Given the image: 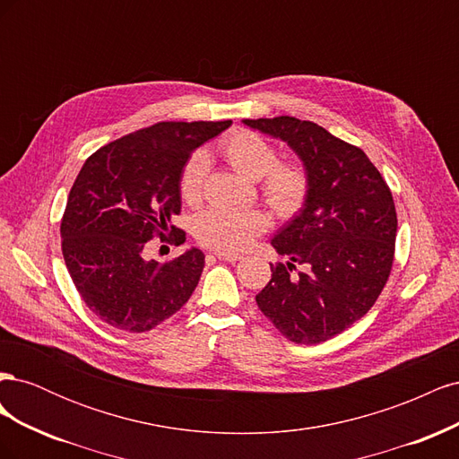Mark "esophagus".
Returning a JSON list of instances; mask_svg holds the SVG:
<instances>
[{"label":"esophagus","mask_w":459,"mask_h":459,"mask_svg":"<svg viewBox=\"0 0 459 459\" xmlns=\"http://www.w3.org/2000/svg\"><path fill=\"white\" fill-rule=\"evenodd\" d=\"M214 256L220 260H228V262H238L243 258L239 253H226V251H216Z\"/></svg>","instance_id":"obj_1"}]
</instances>
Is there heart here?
Listing matches in <instances>:
<instances>
[{
  "label": "heart",
  "instance_id": "obj_1",
  "mask_svg": "<svg viewBox=\"0 0 459 459\" xmlns=\"http://www.w3.org/2000/svg\"><path fill=\"white\" fill-rule=\"evenodd\" d=\"M233 170L248 179H260L262 197L277 214L293 216L310 193V176L299 160H280L277 149L251 130H233L220 143ZM203 151L191 155L179 178V195L189 204L201 201L208 174ZM268 228V218L258 208H211L195 218V238L201 245L220 251H239Z\"/></svg>",
  "mask_w": 459,
  "mask_h": 459
}]
</instances>
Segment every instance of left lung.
Returning a JSON list of instances; mask_svg holds the SVG:
<instances>
[{
    "mask_svg": "<svg viewBox=\"0 0 459 459\" xmlns=\"http://www.w3.org/2000/svg\"><path fill=\"white\" fill-rule=\"evenodd\" d=\"M243 122L287 142L310 176L307 203L272 239L289 262L270 264L256 304L289 341H329L364 317L388 281L398 228L393 193L362 149L310 120Z\"/></svg>",
    "mask_w": 459,
    "mask_h": 459,
    "instance_id": "obj_1",
    "label": "left lung"
}]
</instances>
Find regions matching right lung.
<instances>
[{
	"instance_id": "right-lung-1",
	"label": "right lung",
	"mask_w": 459,
	"mask_h": 459,
	"mask_svg": "<svg viewBox=\"0 0 459 459\" xmlns=\"http://www.w3.org/2000/svg\"><path fill=\"white\" fill-rule=\"evenodd\" d=\"M230 124L157 122L97 149L82 166L61 220V247L82 300L110 327L149 331L195 290L204 268L199 248L157 262L147 247L155 238L186 241L172 226L182 208L179 178L191 151Z\"/></svg>"
}]
</instances>
